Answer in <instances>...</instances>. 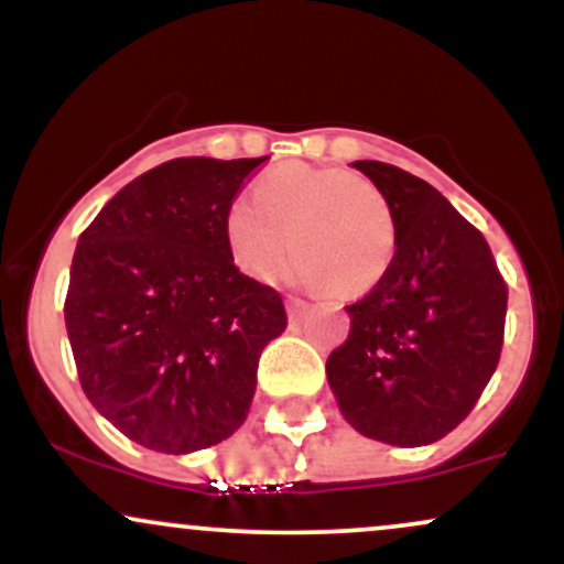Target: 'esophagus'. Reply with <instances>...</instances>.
<instances>
[{"label":"esophagus","instance_id":"obj_1","mask_svg":"<svg viewBox=\"0 0 564 564\" xmlns=\"http://www.w3.org/2000/svg\"><path fill=\"white\" fill-rule=\"evenodd\" d=\"M310 302H304L302 296H289L286 300V313H289V321H300L304 313H307Z\"/></svg>","mask_w":564,"mask_h":564}]
</instances>
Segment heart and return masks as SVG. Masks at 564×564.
<instances>
[{"label":"heart","mask_w":564,"mask_h":564,"mask_svg":"<svg viewBox=\"0 0 564 564\" xmlns=\"http://www.w3.org/2000/svg\"><path fill=\"white\" fill-rule=\"evenodd\" d=\"M225 241L254 281L281 275L294 246L302 283L364 296L390 273L398 225L384 191L364 174L286 164L257 183L254 204L232 200Z\"/></svg>","instance_id":"1"}]
</instances>
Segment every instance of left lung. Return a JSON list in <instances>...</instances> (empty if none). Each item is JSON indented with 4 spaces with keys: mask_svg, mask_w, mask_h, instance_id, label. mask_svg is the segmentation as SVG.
I'll list each match as a JSON object with an SVG mask.
<instances>
[{
    "mask_svg": "<svg viewBox=\"0 0 564 564\" xmlns=\"http://www.w3.org/2000/svg\"><path fill=\"white\" fill-rule=\"evenodd\" d=\"M352 166L390 200L398 251L384 281L347 304L328 384L360 435L430 445L469 416L494 377L509 289L482 232L430 183L381 161Z\"/></svg>",
    "mask_w": 564,
    "mask_h": 564,
    "instance_id": "1",
    "label": "left lung"
}]
</instances>
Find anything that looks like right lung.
Returning <instances> with one entry per match:
<instances>
[{"instance_id":"add662e5","label":"right lung","mask_w":564,"mask_h":564,"mask_svg":"<svg viewBox=\"0 0 564 564\" xmlns=\"http://www.w3.org/2000/svg\"><path fill=\"white\" fill-rule=\"evenodd\" d=\"M262 159H174L121 187L79 236L66 332L82 390L142 448L193 453L249 413L257 366L286 328L273 286L243 275L225 217Z\"/></svg>"}]
</instances>
